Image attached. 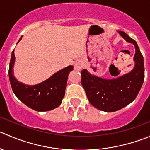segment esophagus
I'll use <instances>...</instances> for the list:
<instances>
[{"label": "esophagus", "instance_id": "obj_1", "mask_svg": "<svg viewBox=\"0 0 150 150\" xmlns=\"http://www.w3.org/2000/svg\"><path fill=\"white\" fill-rule=\"evenodd\" d=\"M82 67V64L80 62H76L75 63V65H74V68L75 69H77V70H80Z\"/></svg>", "mask_w": 150, "mask_h": 150}]
</instances>
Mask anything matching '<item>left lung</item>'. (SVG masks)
<instances>
[{
  "instance_id": "left-lung-1",
  "label": "left lung",
  "mask_w": 150,
  "mask_h": 150,
  "mask_svg": "<svg viewBox=\"0 0 150 150\" xmlns=\"http://www.w3.org/2000/svg\"><path fill=\"white\" fill-rule=\"evenodd\" d=\"M119 33L135 46L136 65L133 70L111 80L91 75L86 69L81 72V83L88 101L96 108L106 112L116 111L132 103L137 97L144 80V58L137 43L124 31Z\"/></svg>"
}]
</instances>
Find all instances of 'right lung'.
<instances>
[{
	"label": "right lung",
	"instance_id": "obj_1",
	"mask_svg": "<svg viewBox=\"0 0 150 150\" xmlns=\"http://www.w3.org/2000/svg\"><path fill=\"white\" fill-rule=\"evenodd\" d=\"M21 39L22 37L20 40ZM14 59L13 50L9 64L8 76L13 92L16 97L25 105L36 111H47L57 108L64 97L68 75L73 69V66L67 67L38 85L26 86L19 83L13 76L12 68Z\"/></svg>",
	"mask_w": 150,
	"mask_h": 150
}]
</instances>
